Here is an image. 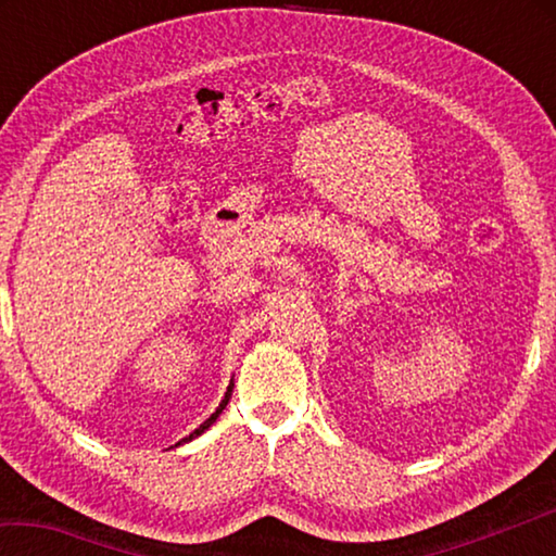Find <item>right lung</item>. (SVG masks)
Wrapping results in <instances>:
<instances>
[{
    "mask_svg": "<svg viewBox=\"0 0 556 556\" xmlns=\"http://www.w3.org/2000/svg\"><path fill=\"white\" fill-rule=\"evenodd\" d=\"M230 394H232V382H230V388H228V392H225V397H223V402H220V407H218V409H215V412L211 414V417H208V419H205V421H203V425H201L199 429H195V431H193V434H188L186 439H181V441H178V444H176V446H181V444H186V441H191V439H195V437H201V434H203V431H205V429H208V427L213 425V421L220 417V412L225 409V404H228V400H230Z\"/></svg>",
    "mask_w": 556,
    "mask_h": 556,
    "instance_id": "add662e5",
    "label": "right lung"
}]
</instances>
